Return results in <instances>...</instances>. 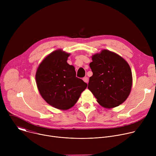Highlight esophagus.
Returning <instances> with one entry per match:
<instances>
[{"label":"esophagus","instance_id":"obj_1","mask_svg":"<svg viewBox=\"0 0 156 156\" xmlns=\"http://www.w3.org/2000/svg\"><path fill=\"white\" fill-rule=\"evenodd\" d=\"M83 80L85 83H88V82H89V78H88L87 76L84 77L83 79Z\"/></svg>","mask_w":156,"mask_h":156}]
</instances>
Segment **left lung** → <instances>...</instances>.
<instances>
[{"instance_id": "left-lung-1", "label": "left lung", "mask_w": 156, "mask_h": 156, "mask_svg": "<svg viewBox=\"0 0 156 156\" xmlns=\"http://www.w3.org/2000/svg\"><path fill=\"white\" fill-rule=\"evenodd\" d=\"M93 76L87 88L103 107L112 108L123 103L129 96L133 83L128 62L117 54L103 49L91 57Z\"/></svg>"}]
</instances>
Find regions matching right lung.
Returning a JSON list of instances; mask_svg holds the SVG:
<instances>
[{"label": "right lung", "mask_w": 156, "mask_h": 156, "mask_svg": "<svg viewBox=\"0 0 156 156\" xmlns=\"http://www.w3.org/2000/svg\"><path fill=\"white\" fill-rule=\"evenodd\" d=\"M70 55L60 49L53 51L41 62L35 76L44 100L62 110L74 106L87 86L76 77L75 67L67 63Z\"/></svg>", "instance_id": "obj_1"}]
</instances>
